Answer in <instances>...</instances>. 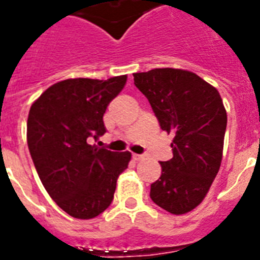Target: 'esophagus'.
<instances>
[{"label": "esophagus", "instance_id": "esophagus-1", "mask_svg": "<svg viewBox=\"0 0 260 260\" xmlns=\"http://www.w3.org/2000/svg\"><path fill=\"white\" fill-rule=\"evenodd\" d=\"M132 158H134L135 161H140L143 160V156H141V154H132Z\"/></svg>", "mask_w": 260, "mask_h": 260}]
</instances>
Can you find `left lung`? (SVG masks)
<instances>
[{
  "mask_svg": "<svg viewBox=\"0 0 260 260\" xmlns=\"http://www.w3.org/2000/svg\"><path fill=\"white\" fill-rule=\"evenodd\" d=\"M135 86L149 102L161 129L173 134V158L160 161V178L150 198L172 214L202 202L222 161L228 115L221 95L190 71L154 69L134 74Z\"/></svg>",
  "mask_w": 260,
  "mask_h": 260,
  "instance_id": "8db88e82",
  "label": "left lung"
}]
</instances>
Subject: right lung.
Masks as SVG:
<instances>
[{
  "instance_id": "add662e5",
  "label": "right lung",
  "mask_w": 260,
  "mask_h": 260,
  "mask_svg": "<svg viewBox=\"0 0 260 260\" xmlns=\"http://www.w3.org/2000/svg\"><path fill=\"white\" fill-rule=\"evenodd\" d=\"M126 75L107 80L67 79L52 84L32 103L27 145L43 186L67 214L91 219L111 205L129 152L89 145L106 134L107 106L125 86Z\"/></svg>"
}]
</instances>
